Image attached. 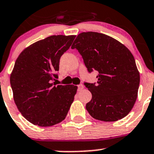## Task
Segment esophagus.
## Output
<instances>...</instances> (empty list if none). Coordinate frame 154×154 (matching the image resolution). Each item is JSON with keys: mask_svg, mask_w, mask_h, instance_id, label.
Wrapping results in <instances>:
<instances>
[{"mask_svg": "<svg viewBox=\"0 0 154 154\" xmlns=\"http://www.w3.org/2000/svg\"><path fill=\"white\" fill-rule=\"evenodd\" d=\"M78 87V91H81V90H82L84 89V85L83 84H79V85L77 86Z\"/></svg>", "mask_w": 154, "mask_h": 154, "instance_id": "1", "label": "esophagus"}]
</instances>
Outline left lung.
Returning a JSON list of instances; mask_svg holds the SVG:
<instances>
[{
	"instance_id": "8db88e82",
	"label": "left lung",
	"mask_w": 154,
	"mask_h": 154,
	"mask_svg": "<svg viewBox=\"0 0 154 154\" xmlns=\"http://www.w3.org/2000/svg\"><path fill=\"white\" fill-rule=\"evenodd\" d=\"M71 48L81 54L89 72L96 70V83L84 82L92 93L86 104L96 120L113 122L133 108L140 85V72L131 51L114 38L97 32H82Z\"/></svg>"
}]
</instances>
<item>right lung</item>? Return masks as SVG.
Here are the masks:
<instances>
[{"mask_svg":"<svg viewBox=\"0 0 154 154\" xmlns=\"http://www.w3.org/2000/svg\"><path fill=\"white\" fill-rule=\"evenodd\" d=\"M75 36L54 35L31 45L19 55L10 76L14 103L28 121L52 126L65 119L76 94L74 85H57L60 58Z\"/></svg>","mask_w":154,"mask_h":154,"instance_id":"obj_1","label":"right lung"}]
</instances>
